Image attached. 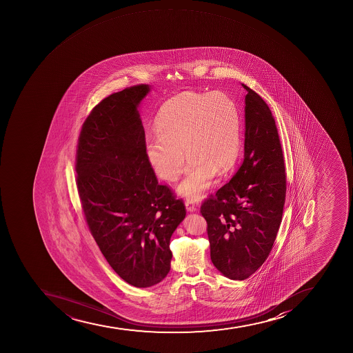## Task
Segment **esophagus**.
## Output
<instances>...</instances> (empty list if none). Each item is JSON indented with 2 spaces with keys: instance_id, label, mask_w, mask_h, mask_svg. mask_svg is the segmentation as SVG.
<instances>
[{
  "instance_id": "esophagus-1",
  "label": "esophagus",
  "mask_w": 353,
  "mask_h": 353,
  "mask_svg": "<svg viewBox=\"0 0 353 353\" xmlns=\"http://www.w3.org/2000/svg\"><path fill=\"white\" fill-rule=\"evenodd\" d=\"M185 206H186V210H188V212H195L197 210L196 204L192 202V201H186V202H185Z\"/></svg>"
}]
</instances>
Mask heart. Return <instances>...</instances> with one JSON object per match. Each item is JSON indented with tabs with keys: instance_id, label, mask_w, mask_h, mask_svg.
I'll return each instance as SVG.
<instances>
[{
	"instance_id": "heart-1",
	"label": "heart",
	"mask_w": 353,
	"mask_h": 353,
	"mask_svg": "<svg viewBox=\"0 0 353 353\" xmlns=\"http://www.w3.org/2000/svg\"><path fill=\"white\" fill-rule=\"evenodd\" d=\"M157 134L145 141V153L161 179L175 181L190 159L179 196L200 200L216 174L228 172L241 147V117L237 103L222 92L185 91L163 103L157 116Z\"/></svg>"
}]
</instances>
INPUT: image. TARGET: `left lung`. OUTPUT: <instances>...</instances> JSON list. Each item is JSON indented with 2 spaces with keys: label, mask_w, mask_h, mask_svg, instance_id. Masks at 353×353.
<instances>
[{
  "label": "left lung",
  "mask_w": 353,
  "mask_h": 353,
  "mask_svg": "<svg viewBox=\"0 0 353 353\" xmlns=\"http://www.w3.org/2000/svg\"><path fill=\"white\" fill-rule=\"evenodd\" d=\"M243 160L236 175L203 203L213 265L245 280L265 262L283 214L287 177L278 130L265 101L246 85Z\"/></svg>",
  "instance_id": "8db88e82"
}]
</instances>
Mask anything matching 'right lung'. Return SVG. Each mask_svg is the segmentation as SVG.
<instances>
[{
  "instance_id": "1",
  "label": "right lung",
  "mask_w": 353,
  "mask_h": 353,
  "mask_svg": "<svg viewBox=\"0 0 353 353\" xmlns=\"http://www.w3.org/2000/svg\"><path fill=\"white\" fill-rule=\"evenodd\" d=\"M150 90L134 85L100 101L82 125L75 165L91 234L112 270L137 288L167 276L170 238L186 216L145 153L139 106Z\"/></svg>"
}]
</instances>
